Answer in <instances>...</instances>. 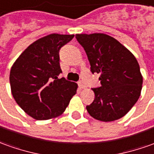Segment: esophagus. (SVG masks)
Wrapping results in <instances>:
<instances>
[{"mask_svg":"<svg viewBox=\"0 0 154 154\" xmlns=\"http://www.w3.org/2000/svg\"><path fill=\"white\" fill-rule=\"evenodd\" d=\"M78 85H79V89H85V85H84L82 82H79L78 83Z\"/></svg>","mask_w":154,"mask_h":154,"instance_id":"obj_1","label":"esophagus"}]
</instances>
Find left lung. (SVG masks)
<instances>
[{
  "label": "left lung",
  "instance_id": "obj_1",
  "mask_svg": "<svg viewBox=\"0 0 154 154\" xmlns=\"http://www.w3.org/2000/svg\"><path fill=\"white\" fill-rule=\"evenodd\" d=\"M91 64L92 74H100V87L92 89L94 101L89 114L101 122L122 118L137 101L143 75L135 56L126 47L105 33L76 34Z\"/></svg>",
  "mask_w": 154,
  "mask_h": 154
}]
</instances>
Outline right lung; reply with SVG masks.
Listing matches in <instances>:
<instances>
[{
	"label": "right lung",
	"mask_w": 154,
	"mask_h": 154,
	"mask_svg": "<svg viewBox=\"0 0 154 154\" xmlns=\"http://www.w3.org/2000/svg\"><path fill=\"white\" fill-rule=\"evenodd\" d=\"M75 35L52 33L36 40L20 54L10 71L11 94L20 107L36 120L62 115L78 85L59 79V49Z\"/></svg>",
	"instance_id": "add662e5"
}]
</instances>
